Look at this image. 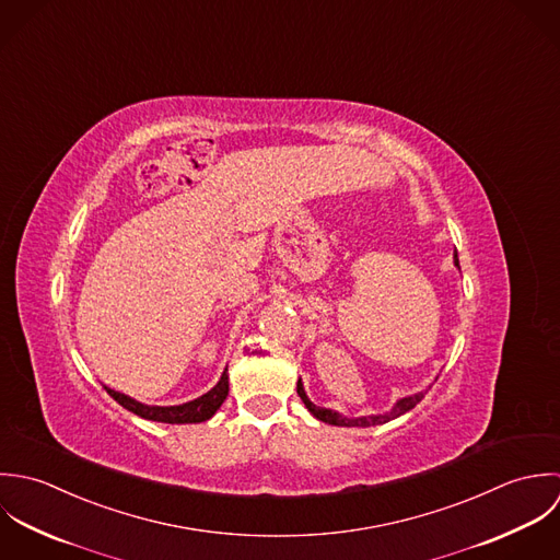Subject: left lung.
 <instances>
[{"mask_svg":"<svg viewBox=\"0 0 560 560\" xmlns=\"http://www.w3.org/2000/svg\"><path fill=\"white\" fill-rule=\"evenodd\" d=\"M454 264L458 266V255L454 253ZM296 392H299V396H301V400L305 402V407L320 420V422H327V424H334V427H378V424H385V422H389V420H394V418H398V416H402V413H407V411H411L422 398H424V394L427 392H420V394H416V396H409V398H402V400H398L396 405H394V409L389 411V413H385V416H368V418H343V416H339L337 411H331V409H325V407H316L310 398H307V394H305V389H303V383L299 381L296 383Z\"/></svg>","mask_w":560,"mask_h":560,"instance_id":"obj_1","label":"left lung"}]
</instances>
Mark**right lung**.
Masks as SVG:
<instances>
[{
    "instance_id": "1",
    "label": "right lung",
    "mask_w": 560,
    "mask_h": 560,
    "mask_svg": "<svg viewBox=\"0 0 560 560\" xmlns=\"http://www.w3.org/2000/svg\"><path fill=\"white\" fill-rule=\"evenodd\" d=\"M106 392L113 396L120 407H125L127 411L144 418V420L166 422V424H195V422L210 420L219 411V407L223 405L224 398L229 394V376H226V370H224L217 387H212L201 398L190 400L186 405H177V407H149V405H142V402L120 394V392H114L110 387H106Z\"/></svg>"
}]
</instances>
